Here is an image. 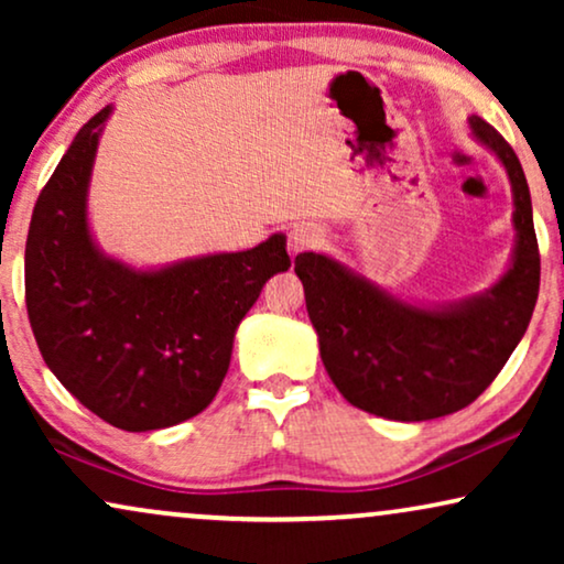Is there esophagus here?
<instances>
[{"instance_id":"34e87169","label":"esophagus","mask_w":564,"mask_h":564,"mask_svg":"<svg viewBox=\"0 0 564 564\" xmlns=\"http://www.w3.org/2000/svg\"><path fill=\"white\" fill-rule=\"evenodd\" d=\"M321 241H323L321 228H315V226H295V228L290 230V236H288V249H290L292 257H295V253H303V251L315 249V246H318Z\"/></svg>"}]
</instances>
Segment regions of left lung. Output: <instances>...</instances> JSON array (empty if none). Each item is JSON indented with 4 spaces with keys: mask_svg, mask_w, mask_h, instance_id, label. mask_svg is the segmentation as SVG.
<instances>
[{
    "mask_svg": "<svg viewBox=\"0 0 564 564\" xmlns=\"http://www.w3.org/2000/svg\"><path fill=\"white\" fill-rule=\"evenodd\" d=\"M469 133L503 164L513 192L511 261L488 290L454 303H408L328 253L295 257L323 367L354 408L380 419L462 411L496 380L534 313L539 249L521 161L477 115Z\"/></svg>",
    "mask_w": 564,
    "mask_h": 564,
    "instance_id": "8db88e82",
    "label": "left lung"
}]
</instances>
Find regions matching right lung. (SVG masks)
I'll use <instances>...</instances> for the list:
<instances>
[{"instance_id": "right-lung-1", "label": "right lung", "mask_w": 564, "mask_h": 564, "mask_svg": "<svg viewBox=\"0 0 564 564\" xmlns=\"http://www.w3.org/2000/svg\"><path fill=\"white\" fill-rule=\"evenodd\" d=\"M112 105L68 145L37 197L25 243V303L37 349L84 408L122 431H156L213 403L238 323L288 238L138 269L107 257L89 228V182Z\"/></svg>"}]
</instances>
